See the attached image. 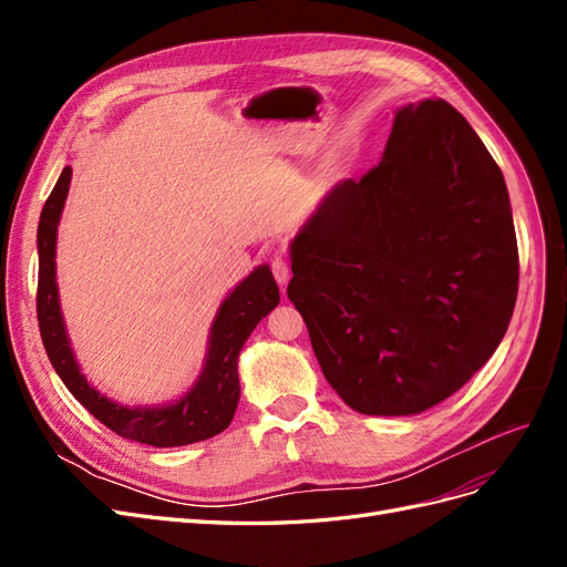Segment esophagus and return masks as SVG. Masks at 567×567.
<instances>
[{"mask_svg": "<svg viewBox=\"0 0 567 567\" xmlns=\"http://www.w3.org/2000/svg\"><path fill=\"white\" fill-rule=\"evenodd\" d=\"M271 274H274V279H277V284L281 288H286V284L290 279V265L284 260V257H274V260H271Z\"/></svg>", "mask_w": 567, "mask_h": 567, "instance_id": "34e87169", "label": "esophagus"}]
</instances>
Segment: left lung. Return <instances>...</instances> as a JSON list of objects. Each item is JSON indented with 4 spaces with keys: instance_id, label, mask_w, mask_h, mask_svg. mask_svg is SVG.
<instances>
[{
    "instance_id": "obj_1",
    "label": "left lung",
    "mask_w": 567,
    "mask_h": 567,
    "mask_svg": "<svg viewBox=\"0 0 567 567\" xmlns=\"http://www.w3.org/2000/svg\"><path fill=\"white\" fill-rule=\"evenodd\" d=\"M290 260L326 381L369 416L421 414L466 385L518 296L504 175L444 99L398 111L383 161L326 194Z\"/></svg>"
}]
</instances>
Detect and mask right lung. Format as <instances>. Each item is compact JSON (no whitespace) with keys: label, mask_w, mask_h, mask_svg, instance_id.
<instances>
[{"label":"right lung","mask_w":567,"mask_h":567,"mask_svg":"<svg viewBox=\"0 0 567 567\" xmlns=\"http://www.w3.org/2000/svg\"><path fill=\"white\" fill-rule=\"evenodd\" d=\"M71 167L63 173L49 194L38 227V321L40 336L51 367L73 398L120 437L151 447H182L215 437L231 423L238 404V352L252 329L279 305V286L267 265L257 267L238 284L219 305L210 329L208 357L194 388L184 398L163 406H123L101 394L84 379L61 317L56 288V229L71 186Z\"/></svg>","instance_id":"1"}]
</instances>
